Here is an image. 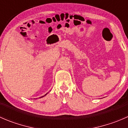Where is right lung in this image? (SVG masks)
<instances>
[{"label": "right lung", "mask_w": 128, "mask_h": 128, "mask_svg": "<svg viewBox=\"0 0 128 128\" xmlns=\"http://www.w3.org/2000/svg\"><path fill=\"white\" fill-rule=\"evenodd\" d=\"M45 95H44V96H41V97H40V98H42V97H43V96H44Z\"/></svg>", "instance_id": "obj_1"}]
</instances>
